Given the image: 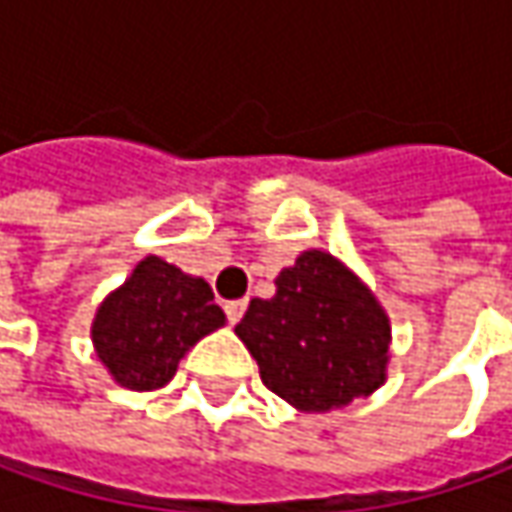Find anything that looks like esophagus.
Instances as JSON below:
<instances>
[{"mask_svg":"<svg viewBox=\"0 0 512 512\" xmlns=\"http://www.w3.org/2000/svg\"><path fill=\"white\" fill-rule=\"evenodd\" d=\"M245 310H247V299H233V302H225L227 322H230V325H236V322L245 316Z\"/></svg>","mask_w":512,"mask_h":512,"instance_id":"1","label":"esophagus"}]
</instances>
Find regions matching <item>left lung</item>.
<instances>
[{
    "label": "left lung",
    "mask_w": 512,
    "mask_h": 512,
    "mask_svg": "<svg viewBox=\"0 0 512 512\" xmlns=\"http://www.w3.org/2000/svg\"><path fill=\"white\" fill-rule=\"evenodd\" d=\"M267 390L305 413L370 396L387 379L390 319L362 279L325 250H305L276 276V296L250 299L236 325Z\"/></svg>",
    "instance_id": "left-lung-1"
}]
</instances>
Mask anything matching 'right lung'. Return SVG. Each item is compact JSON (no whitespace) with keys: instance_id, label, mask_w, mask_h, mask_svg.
Instances as JSON below:
<instances>
[{"instance_id":"add662e5","label":"right lung","mask_w":512,"mask_h":512,"mask_svg":"<svg viewBox=\"0 0 512 512\" xmlns=\"http://www.w3.org/2000/svg\"><path fill=\"white\" fill-rule=\"evenodd\" d=\"M225 325L205 279L187 276L159 256H145L130 279L96 310L90 327L99 362L128 390H156L173 379L179 359Z\"/></svg>"}]
</instances>
